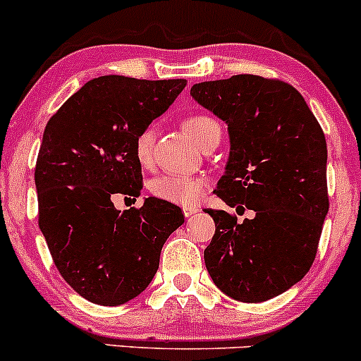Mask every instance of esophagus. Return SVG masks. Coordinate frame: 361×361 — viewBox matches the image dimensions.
<instances>
[{"label": "esophagus", "mask_w": 361, "mask_h": 361, "mask_svg": "<svg viewBox=\"0 0 361 361\" xmlns=\"http://www.w3.org/2000/svg\"><path fill=\"white\" fill-rule=\"evenodd\" d=\"M197 209L196 208H184V216L185 218H191L192 214H196Z\"/></svg>", "instance_id": "obj_1"}]
</instances>
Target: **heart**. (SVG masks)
Listing matches in <instances>:
<instances>
[{
    "mask_svg": "<svg viewBox=\"0 0 361 361\" xmlns=\"http://www.w3.org/2000/svg\"><path fill=\"white\" fill-rule=\"evenodd\" d=\"M184 129L197 145L204 143L209 135L218 131L220 126L208 116H191L184 121ZM153 129L148 128L137 135L135 141V157L141 167H149L152 164ZM208 180L200 176H176L165 173L149 182V192L161 201L179 206H194L204 196Z\"/></svg>",
    "mask_w": 361,
    "mask_h": 361,
    "instance_id": "1",
    "label": "heart"
}]
</instances>
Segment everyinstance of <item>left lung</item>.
<instances>
[{"label": "left lung", "instance_id": "obj_1", "mask_svg": "<svg viewBox=\"0 0 361 361\" xmlns=\"http://www.w3.org/2000/svg\"><path fill=\"white\" fill-rule=\"evenodd\" d=\"M191 97L228 126L230 153L216 196L204 262L213 283L238 302L278 297L309 273L326 220L327 147L300 92L279 80L235 75L192 85Z\"/></svg>", "mask_w": 361, "mask_h": 361}]
</instances>
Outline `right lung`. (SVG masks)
I'll use <instances>...</instances> for the list:
<instances>
[{
    "instance_id": "right-lung-1",
    "label": "right lung",
    "mask_w": 361,
    "mask_h": 361,
    "mask_svg": "<svg viewBox=\"0 0 361 361\" xmlns=\"http://www.w3.org/2000/svg\"><path fill=\"white\" fill-rule=\"evenodd\" d=\"M185 85L99 76L47 123L35 165L39 226L61 276L88 302L123 305L147 290L165 240L184 224L179 206L159 197L124 212L112 197L140 196L136 137Z\"/></svg>"
}]
</instances>
